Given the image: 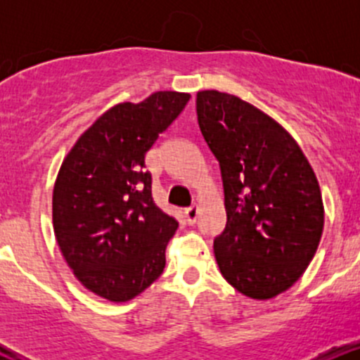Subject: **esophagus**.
Instances as JSON below:
<instances>
[{"instance_id": "esophagus-1", "label": "esophagus", "mask_w": 360, "mask_h": 360, "mask_svg": "<svg viewBox=\"0 0 360 360\" xmlns=\"http://www.w3.org/2000/svg\"><path fill=\"white\" fill-rule=\"evenodd\" d=\"M184 218L189 225H193L198 218V206H189V208L184 210Z\"/></svg>"}]
</instances>
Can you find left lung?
I'll list each match as a JSON object with an SVG mask.
<instances>
[{"instance_id":"obj_1","label":"left lung","mask_w":360,"mask_h":360,"mask_svg":"<svg viewBox=\"0 0 360 360\" xmlns=\"http://www.w3.org/2000/svg\"><path fill=\"white\" fill-rule=\"evenodd\" d=\"M198 125L218 160L226 225L213 249L223 278L242 295L269 300L301 278L323 232V203L295 139L250 103L196 94Z\"/></svg>"}]
</instances>
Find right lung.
Instances as JSON below:
<instances>
[{"instance_id":"add662e5","label":"right lung","mask_w":360,"mask_h":360,"mask_svg":"<svg viewBox=\"0 0 360 360\" xmlns=\"http://www.w3.org/2000/svg\"><path fill=\"white\" fill-rule=\"evenodd\" d=\"M188 93L157 91L120 103L81 135L62 162L52 196L53 232L84 288L122 303L162 274L179 223L152 198L146 154L179 117Z\"/></svg>"}]
</instances>
